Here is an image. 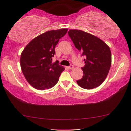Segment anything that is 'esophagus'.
<instances>
[{
	"mask_svg": "<svg viewBox=\"0 0 131 131\" xmlns=\"http://www.w3.org/2000/svg\"><path fill=\"white\" fill-rule=\"evenodd\" d=\"M67 68H68V69L71 70V69H72V68H74V66H72V65H71V66H68V67H67Z\"/></svg>",
	"mask_w": 131,
	"mask_h": 131,
	"instance_id": "esophagus-1",
	"label": "esophagus"
}]
</instances>
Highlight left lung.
I'll return each instance as SVG.
<instances>
[{
  "label": "left lung",
  "mask_w": 131,
  "mask_h": 131,
  "mask_svg": "<svg viewBox=\"0 0 131 131\" xmlns=\"http://www.w3.org/2000/svg\"><path fill=\"white\" fill-rule=\"evenodd\" d=\"M68 36L74 46L85 57L82 67L83 76L77 80L84 89H92L104 81L111 66V53L105 42L96 36L80 30H70Z\"/></svg>",
  "instance_id": "1"
}]
</instances>
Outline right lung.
I'll use <instances>...</instances> for the list:
<instances>
[{
    "label": "right lung",
    "instance_id": "1",
    "mask_svg": "<svg viewBox=\"0 0 131 131\" xmlns=\"http://www.w3.org/2000/svg\"><path fill=\"white\" fill-rule=\"evenodd\" d=\"M67 29L46 31L33 39L26 46L20 56L21 71L26 80L37 90L49 89L59 81L63 66L52 63L55 47Z\"/></svg>",
    "mask_w": 131,
    "mask_h": 131
}]
</instances>
